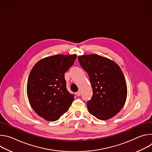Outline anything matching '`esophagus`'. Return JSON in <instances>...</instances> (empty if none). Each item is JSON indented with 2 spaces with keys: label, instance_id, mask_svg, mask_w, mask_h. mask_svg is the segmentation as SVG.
I'll list each match as a JSON object with an SVG mask.
<instances>
[{
  "label": "esophagus",
  "instance_id": "1",
  "mask_svg": "<svg viewBox=\"0 0 152 152\" xmlns=\"http://www.w3.org/2000/svg\"><path fill=\"white\" fill-rule=\"evenodd\" d=\"M76 95L77 96H80V91H78V92L76 93Z\"/></svg>",
  "mask_w": 152,
  "mask_h": 152
}]
</instances>
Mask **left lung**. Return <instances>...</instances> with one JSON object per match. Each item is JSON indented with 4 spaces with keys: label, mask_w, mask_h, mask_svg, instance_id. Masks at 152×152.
<instances>
[{
    "label": "left lung",
    "mask_w": 152,
    "mask_h": 152,
    "mask_svg": "<svg viewBox=\"0 0 152 152\" xmlns=\"http://www.w3.org/2000/svg\"><path fill=\"white\" fill-rule=\"evenodd\" d=\"M81 67L88 74L93 96L87 102L89 113L102 120L110 119L122 109L127 97L124 76L114 61L96 54L80 55Z\"/></svg>",
    "instance_id": "8db88e82"
}]
</instances>
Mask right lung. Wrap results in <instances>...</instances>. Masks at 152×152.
<instances>
[{"label":"right lung","instance_id":"1","mask_svg":"<svg viewBox=\"0 0 152 152\" xmlns=\"http://www.w3.org/2000/svg\"><path fill=\"white\" fill-rule=\"evenodd\" d=\"M76 55H56L37 62L29 74L27 94L31 106L48 121L59 119L68 111L74 95L66 88V73L76 59Z\"/></svg>","mask_w":152,"mask_h":152}]
</instances>
